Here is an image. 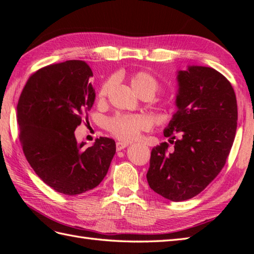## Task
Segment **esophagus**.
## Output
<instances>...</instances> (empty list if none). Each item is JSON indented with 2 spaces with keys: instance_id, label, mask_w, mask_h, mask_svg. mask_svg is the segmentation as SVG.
<instances>
[{
  "instance_id": "34e87169",
  "label": "esophagus",
  "mask_w": 254,
  "mask_h": 254,
  "mask_svg": "<svg viewBox=\"0 0 254 254\" xmlns=\"http://www.w3.org/2000/svg\"><path fill=\"white\" fill-rule=\"evenodd\" d=\"M128 146V143H126V142H118L116 147H117V150H122L124 148H127Z\"/></svg>"
}]
</instances>
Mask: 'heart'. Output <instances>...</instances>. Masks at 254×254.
<instances>
[{"mask_svg":"<svg viewBox=\"0 0 254 254\" xmlns=\"http://www.w3.org/2000/svg\"><path fill=\"white\" fill-rule=\"evenodd\" d=\"M113 80L107 79L101 85L98 91V100L104 101L109 94L112 87ZM130 84L133 90L141 96L143 94H149L154 96L159 88L158 80L152 74L145 71H139L134 73L130 78ZM149 127V121L144 116H127L119 115L107 120V127L113 135L121 141H134L136 139L142 131L147 130Z\"/></svg>","mask_w":254,"mask_h":254,"instance_id":"heart-1","label":"heart"}]
</instances>
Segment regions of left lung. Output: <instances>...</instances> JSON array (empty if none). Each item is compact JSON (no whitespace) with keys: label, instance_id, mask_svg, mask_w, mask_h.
<instances>
[{"label":"left lung","instance_id":"left-lung-1","mask_svg":"<svg viewBox=\"0 0 254 254\" xmlns=\"http://www.w3.org/2000/svg\"><path fill=\"white\" fill-rule=\"evenodd\" d=\"M177 80L178 110L164 130L174 149L166 142L152 149L146 178L153 191L181 202L201 193L223 169L238 109L233 86L216 69L189 65Z\"/></svg>","mask_w":254,"mask_h":254}]
</instances>
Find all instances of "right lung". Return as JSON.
Returning <instances> with one entry per match:
<instances>
[{
    "label": "right lung",
    "instance_id": "add662e5",
    "mask_svg": "<svg viewBox=\"0 0 254 254\" xmlns=\"http://www.w3.org/2000/svg\"><path fill=\"white\" fill-rule=\"evenodd\" d=\"M91 76L88 64L79 60L45 66L27 80L17 104L27 161L46 185L66 195L98 186L116 154L112 138L99 137L87 148L75 138V128L95 102Z\"/></svg>",
    "mask_w": 254,
    "mask_h": 254
}]
</instances>
